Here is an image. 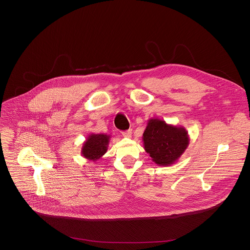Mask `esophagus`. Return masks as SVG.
<instances>
[{
	"label": "esophagus",
	"mask_w": 250,
	"mask_h": 250,
	"mask_svg": "<svg viewBox=\"0 0 250 250\" xmlns=\"http://www.w3.org/2000/svg\"><path fill=\"white\" fill-rule=\"evenodd\" d=\"M122 134H123V136L125 137V138H130V137H131V134H132V130H131V129H128V130L123 131Z\"/></svg>",
	"instance_id": "esophagus-1"
}]
</instances>
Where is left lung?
<instances>
[{"mask_svg":"<svg viewBox=\"0 0 250 250\" xmlns=\"http://www.w3.org/2000/svg\"><path fill=\"white\" fill-rule=\"evenodd\" d=\"M144 148L158 166L174 164L189 146L190 137L185 127L168 125L165 121L152 118L143 133Z\"/></svg>","mask_w":250,"mask_h":250,"instance_id":"1","label":"left lung"}]
</instances>
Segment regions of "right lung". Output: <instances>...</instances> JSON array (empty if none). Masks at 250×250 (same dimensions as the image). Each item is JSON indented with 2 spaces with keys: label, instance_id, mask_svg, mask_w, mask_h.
<instances>
[{
  "label": "right lung",
  "instance_id": "obj_1",
  "mask_svg": "<svg viewBox=\"0 0 250 250\" xmlns=\"http://www.w3.org/2000/svg\"><path fill=\"white\" fill-rule=\"evenodd\" d=\"M110 138V135L103 133L89 134L83 144L82 155L88 160L97 161L106 153Z\"/></svg>",
  "mask_w": 250,
  "mask_h": 250
}]
</instances>
